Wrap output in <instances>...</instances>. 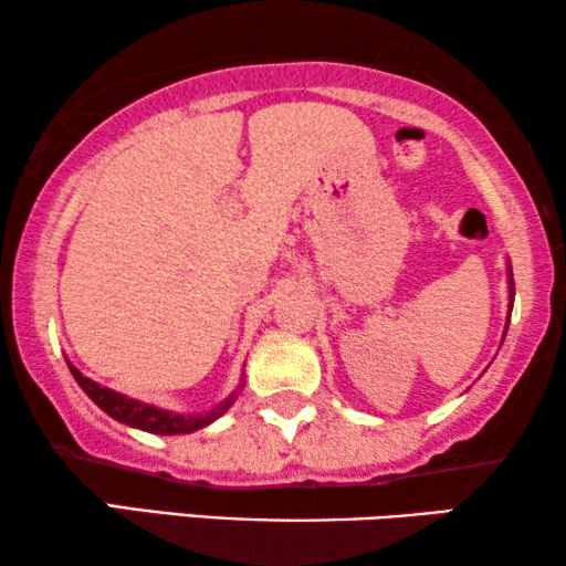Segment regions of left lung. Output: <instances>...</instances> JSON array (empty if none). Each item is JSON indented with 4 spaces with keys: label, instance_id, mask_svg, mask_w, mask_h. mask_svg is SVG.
Returning a JSON list of instances; mask_svg holds the SVG:
<instances>
[{
    "label": "left lung",
    "instance_id": "1",
    "mask_svg": "<svg viewBox=\"0 0 566 566\" xmlns=\"http://www.w3.org/2000/svg\"><path fill=\"white\" fill-rule=\"evenodd\" d=\"M510 277H513V273H510Z\"/></svg>",
    "mask_w": 566,
    "mask_h": 566
}]
</instances>
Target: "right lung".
<instances>
[{
  "instance_id": "1",
  "label": "right lung",
  "mask_w": 566,
  "mask_h": 566,
  "mask_svg": "<svg viewBox=\"0 0 566 566\" xmlns=\"http://www.w3.org/2000/svg\"><path fill=\"white\" fill-rule=\"evenodd\" d=\"M69 370H72L76 384L82 386L84 394H87V397L95 401L99 409H105V412L115 417L118 422H126V424H130V428L146 430V432H157V436H180V432H192V430L206 428L208 422H213L216 417H221L223 412H227L231 405V397H229L227 401H221L219 407H213L211 412H206V415H188V417L172 415V412H165V409H157V407L142 405V401L120 397V394L105 389V386H97L95 381H90V378H84L74 366H69Z\"/></svg>"
}]
</instances>
